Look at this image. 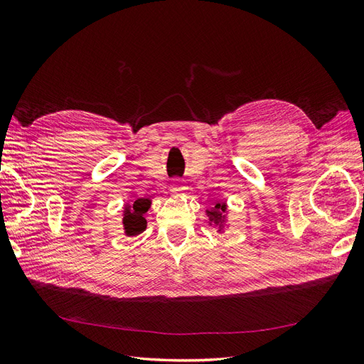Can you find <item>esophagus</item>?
I'll list each match as a JSON object with an SVG mask.
<instances>
[{"instance_id":"obj_1","label":"esophagus","mask_w":364,"mask_h":364,"mask_svg":"<svg viewBox=\"0 0 364 364\" xmlns=\"http://www.w3.org/2000/svg\"><path fill=\"white\" fill-rule=\"evenodd\" d=\"M185 186L181 183L179 179H174L173 183H171V193L173 194H181V193H185Z\"/></svg>"}]
</instances>
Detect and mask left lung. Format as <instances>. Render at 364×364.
<instances>
[{
	"instance_id": "obj_1",
	"label": "left lung",
	"mask_w": 364,
	"mask_h": 364,
	"mask_svg": "<svg viewBox=\"0 0 364 364\" xmlns=\"http://www.w3.org/2000/svg\"><path fill=\"white\" fill-rule=\"evenodd\" d=\"M208 222L211 226H215L218 232H225V228H228V205L225 200H217L214 205L206 209Z\"/></svg>"
}]
</instances>
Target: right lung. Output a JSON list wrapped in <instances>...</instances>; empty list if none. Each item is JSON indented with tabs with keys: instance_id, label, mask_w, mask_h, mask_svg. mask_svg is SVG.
I'll use <instances>...</instances> for the list:
<instances>
[{
	"instance_id": "1",
	"label": "right lung",
	"mask_w": 364,
	"mask_h": 364,
	"mask_svg": "<svg viewBox=\"0 0 364 364\" xmlns=\"http://www.w3.org/2000/svg\"><path fill=\"white\" fill-rule=\"evenodd\" d=\"M150 206L151 200L146 199V197H141V199H136L135 202L124 205L123 226L127 237H135L144 232L147 228V220L144 218V214L149 211Z\"/></svg>"
}]
</instances>
